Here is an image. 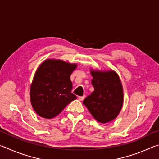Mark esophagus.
<instances>
[{"mask_svg": "<svg viewBox=\"0 0 159 159\" xmlns=\"http://www.w3.org/2000/svg\"><path fill=\"white\" fill-rule=\"evenodd\" d=\"M84 98H85V95H82V96H79V97H78V99H79L80 101H83V99H84Z\"/></svg>", "mask_w": 159, "mask_h": 159, "instance_id": "esophagus-1", "label": "esophagus"}]
</instances>
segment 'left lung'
Segmentation results:
<instances>
[{"instance_id":"8db88e82","label":"left lung","mask_w":159,"mask_h":159,"mask_svg":"<svg viewBox=\"0 0 159 159\" xmlns=\"http://www.w3.org/2000/svg\"><path fill=\"white\" fill-rule=\"evenodd\" d=\"M94 91L83 103L98 121L107 123L119 114L123 104L121 81L113 70L99 71L90 69Z\"/></svg>"}]
</instances>
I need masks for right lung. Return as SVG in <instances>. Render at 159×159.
Instances as JSON below:
<instances>
[{"instance_id": "obj_1", "label": "right lung", "mask_w": 159, "mask_h": 159, "mask_svg": "<svg viewBox=\"0 0 159 159\" xmlns=\"http://www.w3.org/2000/svg\"><path fill=\"white\" fill-rule=\"evenodd\" d=\"M76 64L48 59L40 64L30 87V100L36 114L44 118L57 116L77 98L71 93L70 76Z\"/></svg>"}]
</instances>
